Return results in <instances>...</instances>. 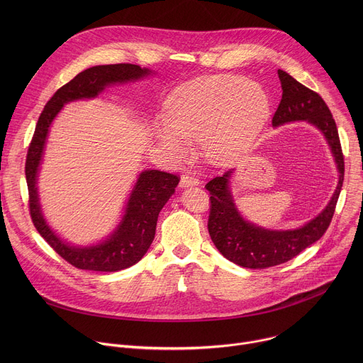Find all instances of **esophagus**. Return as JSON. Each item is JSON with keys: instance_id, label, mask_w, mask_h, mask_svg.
<instances>
[{"instance_id": "esophagus-1", "label": "esophagus", "mask_w": 363, "mask_h": 363, "mask_svg": "<svg viewBox=\"0 0 363 363\" xmlns=\"http://www.w3.org/2000/svg\"><path fill=\"white\" fill-rule=\"evenodd\" d=\"M199 181L198 178L192 174V172H186L181 177V181H179V186L181 188H186V186H194V185H198Z\"/></svg>"}]
</instances>
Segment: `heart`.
I'll use <instances>...</instances> for the list:
<instances>
[{
	"label": "heart",
	"mask_w": 363,
	"mask_h": 363,
	"mask_svg": "<svg viewBox=\"0 0 363 363\" xmlns=\"http://www.w3.org/2000/svg\"><path fill=\"white\" fill-rule=\"evenodd\" d=\"M272 103L262 86L234 74L195 79L167 101V125L160 140L177 153L202 140L213 162L228 165L250 149L270 116Z\"/></svg>",
	"instance_id": "obj_1"
}]
</instances>
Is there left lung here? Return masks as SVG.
<instances>
[{"label": "left lung", "mask_w": 363, "mask_h": 363, "mask_svg": "<svg viewBox=\"0 0 363 363\" xmlns=\"http://www.w3.org/2000/svg\"><path fill=\"white\" fill-rule=\"evenodd\" d=\"M279 79L283 94L273 116V126L294 121H307L319 128L335 157L340 174L339 184L330 202L316 218L301 228L287 231L264 230L250 224L240 216L228 186L233 169L206 184L205 188L211 195L208 217L210 237L225 258L247 269H267L283 264L316 242L330 225L343 184L345 161L340 139L336 122L325 100L319 93L303 86L283 70H279Z\"/></svg>", "instance_id": "8db88e82"}]
</instances>
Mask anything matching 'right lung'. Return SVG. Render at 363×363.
<instances>
[{
    "instance_id": "right-lung-1",
    "label": "right lung",
    "mask_w": 363,
    "mask_h": 363,
    "mask_svg": "<svg viewBox=\"0 0 363 363\" xmlns=\"http://www.w3.org/2000/svg\"><path fill=\"white\" fill-rule=\"evenodd\" d=\"M149 73L150 72L147 69L129 63L90 67L79 73L73 80L62 86L53 94V97L45 103L44 111L35 125L26 160V179L28 186L31 221L48 245L76 269L111 273L136 264L150 247L155 230H157L158 216L169 196L175 192L179 178L174 174L158 169L143 171L130 194L122 223L111 238L91 247H72L50 230L43 218L38 203L35 186L37 172L48 128L65 103L77 99L94 97L108 84L136 80L147 76Z\"/></svg>"
}]
</instances>
